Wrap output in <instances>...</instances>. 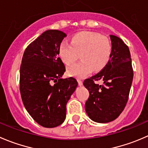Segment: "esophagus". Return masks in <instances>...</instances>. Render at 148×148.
I'll return each instance as SVG.
<instances>
[{
	"label": "esophagus",
	"mask_w": 148,
	"mask_h": 148,
	"mask_svg": "<svg viewBox=\"0 0 148 148\" xmlns=\"http://www.w3.org/2000/svg\"><path fill=\"white\" fill-rule=\"evenodd\" d=\"M77 82H78L79 85V86L82 85V81L81 79H77Z\"/></svg>",
	"instance_id": "34e87169"
}]
</instances>
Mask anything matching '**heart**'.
<instances>
[{
    "instance_id": "obj_1",
    "label": "heart",
    "mask_w": 148,
    "mask_h": 148,
    "mask_svg": "<svg viewBox=\"0 0 148 148\" xmlns=\"http://www.w3.org/2000/svg\"><path fill=\"white\" fill-rule=\"evenodd\" d=\"M111 44L105 36L97 33L82 32L71 38V43L63 41L59 47V55L67 65L74 63L80 54L82 61L69 66L67 72L73 77L82 78L93 70H101L108 62Z\"/></svg>"
}]
</instances>
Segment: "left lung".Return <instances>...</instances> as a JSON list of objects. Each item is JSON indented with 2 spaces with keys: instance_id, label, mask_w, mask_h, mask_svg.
<instances>
[{
  "instance_id": "8db88e82",
  "label": "left lung",
  "mask_w": 148,
  "mask_h": 148,
  "mask_svg": "<svg viewBox=\"0 0 148 148\" xmlns=\"http://www.w3.org/2000/svg\"><path fill=\"white\" fill-rule=\"evenodd\" d=\"M110 38L111 53L108 62L100 72L83 82L90 92L86 113L97 123L110 122L119 116L128 101L134 76L128 46L116 36ZM98 80L103 82V85L94 83Z\"/></svg>"
}]
</instances>
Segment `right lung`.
Returning a JSON list of instances; mask_svg holds the SVG:
<instances>
[{
    "mask_svg": "<svg viewBox=\"0 0 148 148\" xmlns=\"http://www.w3.org/2000/svg\"><path fill=\"white\" fill-rule=\"evenodd\" d=\"M66 34L49 29L26 48L20 66V92L27 112L42 127L61 125L66 114V103L78 83L73 77L62 79L65 66L59 47Z\"/></svg>",
    "mask_w": 148,
    "mask_h": 148,
    "instance_id": "1",
    "label": "right lung"
}]
</instances>
